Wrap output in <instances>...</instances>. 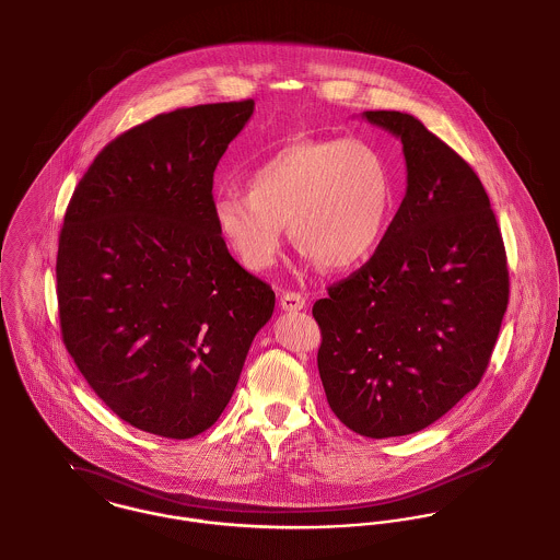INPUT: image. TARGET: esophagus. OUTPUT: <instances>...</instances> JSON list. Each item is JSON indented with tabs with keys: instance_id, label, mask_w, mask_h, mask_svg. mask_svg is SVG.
Segmentation results:
<instances>
[{
	"instance_id": "obj_1",
	"label": "esophagus",
	"mask_w": 560,
	"mask_h": 560,
	"mask_svg": "<svg viewBox=\"0 0 560 560\" xmlns=\"http://www.w3.org/2000/svg\"><path fill=\"white\" fill-rule=\"evenodd\" d=\"M280 307L284 312H299V310H305V298L299 295V293H284L280 298Z\"/></svg>"
}]
</instances>
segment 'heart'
Wrapping results in <instances>:
<instances>
[{"label": "heart", "instance_id": "heart-1", "mask_svg": "<svg viewBox=\"0 0 560 560\" xmlns=\"http://www.w3.org/2000/svg\"><path fill=\"white\" fill-rule=\"evenodd\" d=\"M246 188L217 195L212 217L226 248L250 271L278 261L289 223L305 257L348 269L375 248L393 203L388 165L361 140L276 150L250 172Z\"/></svg>", "mask_w": 560, "mask_h": 560}]
</instances>
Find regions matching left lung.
<instances>
[{"label":"left lung","mask_w":560,"mask_h":560,"mask_svg":"<svg viewBox=\"0 0 560 560\" xmlns=\"http://www.w3.org/2000/svg\"><path fill=\"white\" fill-rule=\"evenodd\" d=\"M363 116L401 140L408 190L372 259L312 314L331 410L354 433L384 440L422 431L480 384L510 273L471 165L411 114Z\"/></svg>","instance_id":"left-lung-1"}]
</instances>
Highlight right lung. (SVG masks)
<instances>
[{"mask_svg": "<svg viewBox=\"0 0 560 560\" xmlns=\"http://www.w3.org/2000/svg\"><path fill=\"white\" fill-rule=\"evenodd\" d=\"M255 102L159 114L102 150L70 199L57 253L61 336L125 422L188 440L223 413L273 314L212 217L214 170Z\"/></svg>", "mask_w": 560, "mask_h": 560, "instance_id": "right-lung-1", "label": "right lung"}]
</instances>
